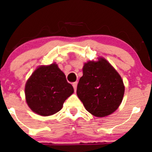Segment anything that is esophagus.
I'll return each instance as SVG.
<instances>
[{
  "label": "esophagus",
  "instance_id": "esophagus-1",
  "mask_svg": "<svg viewBox=\"0 0 152 152\" xmlns=\"http://www.w3.org/2000/svg\"><path fill=\"white\" fill-rule=\"evenodd\" d=\"M73 87L74 88V90L76 91V87H77V82H73Z\"/></svg>",
  "mask_w": 152,
  "mask_h": 152
}]
</instances>
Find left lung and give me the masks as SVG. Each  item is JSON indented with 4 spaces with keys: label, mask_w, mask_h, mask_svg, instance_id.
<instances>
[{
    "label": "left lung",
    "mask_w": 152,
    "mask_h": 152,
    "mask_svg": "<svg viewBox=\"0 0 152 152\" xmlns=\"http://www.w3.org/2000/svg\"><path fill=\"white\" fill-rule=\"evenodd\" d=\"M76 93L85 109L96 117L114 113L123 100L124 87L121 77L104 58L84 65Z\"/></svg>",
    "instance_id": "1"
}]
</instances>
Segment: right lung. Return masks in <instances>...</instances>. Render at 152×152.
Returning a JSON list of instances; mask_svg holds the SVG:
<instances>
[{
  "label": "right lung",
  "mask_w": 152,
  "mask_h": 152,
  "mask_svg": "<svg viewBox=\"0 0 152 152\" xmlns=\"http://www.w3.org/2000/svg\"><path fill=\"white\" fill-rule=\"evenodd\" d=\"M73 87L56 63L42 65L34 71L25 86L26 101L34 113L42 116L55 114L73 93Z\"/></svg>",
  "instance_id": "1"
}]
</instances>
